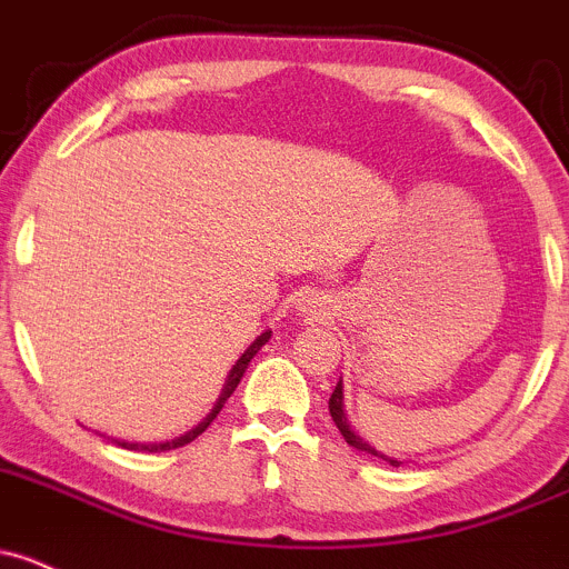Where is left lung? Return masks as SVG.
<instances>
[{"instance_id": "8db88e82", "label": "left lung", "mask_w": 569, "mask_h": 569, "mask_svg": "<svg viewBox=\"0 0 569 569\" xmlns=\"http://www.w3.org/2000/svg\"><path fill=\"white\" fill-rule=\"evenodd\" d=\"M330 416H332V421H336L338 432L343 435V440H347L352 449L366 451V455H371V457H380V460H386L388 465H393V468H399L401 460H396V457H388V455H382V451H377L375 446H371L369 440L360 438V435L352 429V423L347 421V412H343V382L341 380H338L336 391H332V396H330Z\"/></svg>"}]
</instances>
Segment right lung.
<instances>
[{
	"mask_svg": "<svg viewBox=\"0 0 569 569\" xmlns=\"http://www.w3.org/2000/svg\"><path fill=\"white\" fill-rule=\"evenodd\" d=\"M269 336H272V330H263L261 336H258L256 341H252L250 347L244 349V352H242V358L237 360V366H233V369L228 371V380H226V386H222V391H220V399L214 401V407H211V412H209V416H206L203 421H200V423H194V427L189 429V432H183L181 438H173V440H162V443H129V440H114V443H118V446H123V449H131V451H170V449H178V446H187V443H192V440L198 438V435H203V432H206V427H209V423L214 421V418H217V412L222 410V405H226V401L231 399V393L237 391V386H239V382H242L244 371H248L250 360L256 358V352H258V349H261L263 343L269 341Z\"/></svg>",
	"mask_w": 569,
	"mask_h": 569,
	"instance_id": "1",
	"label": "right lung"
}]
</instances>
